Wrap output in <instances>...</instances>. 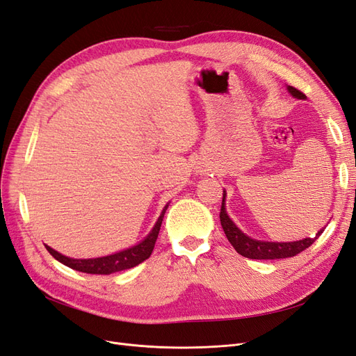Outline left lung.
<instances>
[{
	"mask_svg": "<svg viewBox=\"0 0 356 356\" xmlns=\"http://www.w3.org/2000/svg\"><path fill=\"white\" fill-rule=\"evenodd\" d=\"M288 92L297 99H305V93H301L293 86H286ZM225 196L227 193L222 191V203H221V212H220V221L222 225V230L227 236L229 242L241 255L251 258V260H277V258H288L300 254L314 243L324 229L316 233L315 238H305L294 242H266V241H257L246 236L238 225H236L232 218L229 217L227 211H225Z\"/></svg>",
	"mask_w": 356,
	"mask_h": 356,
	"instance_id": "obj_1",
	"label": "left lung"
}]
</instances>
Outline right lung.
<instances>
[{"mask_svg": "<svg viewBox=\"0 0 356 356\" xmlns=\"http://www.w3.org/2000/svg\"><path fill=\"white\" fill-rule=\"evenodd\" d=\"M169 207V203H166V207L161 211L159 220L156 221L153 230L148 233L147 238L141 241L139 243L127 248V250L118 251L111 255H105V257H98V258H71L67 255H62L60 252L55 251L53 248L46 245V250L51 254V257H55L58 261L62 264H65L74 270L83 272V273H90V275H111L115 272H122L126 270V268H132L138 266L139 263L145 261L147 258L152 255L154 250V243L157 241V236L161 227V221H163L165 212Z\"/></svg>", "mask_w": 356, "mask_h": 356, "instance_id": "obj_1", "label": "right lung"}]
</instances>
